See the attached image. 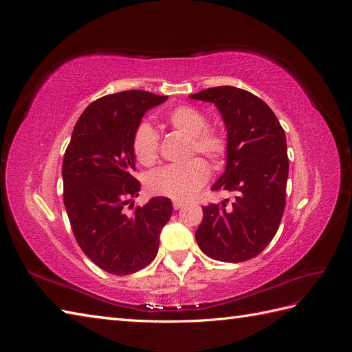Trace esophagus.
Segmentation results:
<instances>
[{
    "label": "esophagus",
    "instance_id": "esophagus-1",
    "mask_svg": "<svg viewBox=\"0 0 352 352\" xmlns=\"http://www.w3.org/2000/svg\"><path fill=\"white\" fill-rule=\"evenodd\" d=\"M184 204H185L184 201H177V199H175V201H173V208H175V210H179L180 207H184Z\"/></svg>",
    "mask_w": 352,
    "mask_h": 352
}]
</instances>
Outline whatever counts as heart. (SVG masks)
Returning a JSON list of instances; mask_svg holds the SVG:
<instances>
[{"label":"heart","instance_id":"heart-1","mask_svg":"<svg viewBox=\"0 0 352 352\" xmlns=\"http://www.w3.org/2000/svg\"><path fill=\"white\" fill-rule=\"evenodd\" d=\"M167 123L177 133L188 136V155L199 153L216 166L228 154V140L216 127H207L206 114L190 105H180L167 116ZM132 151L136 162L150 167L158 157V136L148 123L136 127L132 138ZM210 177V167L202 158H190L182 164H172L155 170L146 179L151 194L177 201L192 198Z\"/></svg>","mask_w":352,"mask_h":352}]
</instances>
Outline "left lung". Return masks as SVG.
Instances as JSON below:
<instances>
[{"mask_svg":"<svg viewBox=\"0 0 352 352\" xmlns=\"http://www.w3.org/2000/svg\"><path fill=\"white\" fill-rule=\"evenodd\" d=\"M216 104L228 129L226 170L211 190L235 192V201L202 207L195 239L208 257L241 263L267 247L285 210L289 158L286 136L272 109L254 94L235 87L208 88L189 95Z\"/></svg>","mask_w":352,"mask_h":352,"instance_id":"left-lung-1","label":"left lung"}]
</instances>
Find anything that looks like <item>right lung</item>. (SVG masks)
Segmentation results:
<instances>
[{
    "mask_svg": "<svg viewBox=\"0 0 352 352\" xmlns=\"http://www.w3.org/2000/svg\"><path fill=\"white\" fill-rule=\"evenodd\" d=\"M166 100L132 89L94 101L76 122L63 158V199L73 235L85 255L111 274H132L150 264L173 212L164 197L144 207L132 204L141 190L133 177L132 138L144 114Z\"/></svg>",
    "mask_w": 352,
    "mask_h": 352,
    "instance_id": "right-lung-1",
    "label": "right lung"
}]
</instances>
